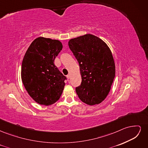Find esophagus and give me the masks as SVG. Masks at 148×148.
Segmentation results:
<instances>
[{"label": "esophagus", "instance_id": "34e87169", "mask_svg": "<svg viewBox=\"0 0 148 148\" xmlns=\"http://www.w3.org/2000/svg\"><path fill=\"white\" fill-rule=\"evenodd\" d=\"M66 78H68V79H70V75H66Z\"/></svg>", "mask_w": 148, "mask_h": 148}]
</instances>
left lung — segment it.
Listing matches in <instances>:
<instances>
[{
  "instance_id": "obj_1",
  "label": "left lung",
  "mask_w": 148,
  "mask_h": 148,
  "mask_svg": "<svg viewBox=\"0 0 148 148\" xmlns=\"http://www.w3.org/2000/svg\"><path fill=\"white\" fill-rule=\"evenodd\" d=\"M69 46L78 62L82 75V83L76 88L79 98L89 106L100 104L108 95L115 75L109 47L91 34L71 39Z\"/></svg>"
}]
</instances>
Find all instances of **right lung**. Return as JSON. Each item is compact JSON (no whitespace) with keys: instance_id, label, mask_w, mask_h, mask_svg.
<instances>
[{"instance_id":"1","label":"right lung","mask_w":148,"mask_h":148,"mask_svg":"<svg viewBox=\"0 0 148 148\" xmlns=\"http://www.w3.org/2000/svg\"><path fill=\"white\" fill-rule=\"evenodd\" d=\"M62 47L59 40L39 37L31 42L23 57L22 82L29 95L39 104H53L63 92L66 78L54 64Z\"/></svg>"}]
</instances>
